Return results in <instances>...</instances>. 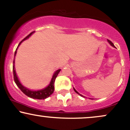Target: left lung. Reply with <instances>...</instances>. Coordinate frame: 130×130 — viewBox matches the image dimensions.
<instances>
[{
  "label": "left lung",
  "mask_w": 130,
  "mask_h": 130,
  "mask_svg": "<svg viewBox=\"0 0 130 130\" xmlns=\"http://www.w3.org/2000/svg\"><path fill=\"white\" fill-rule=\"evenodd\" d=\"M108 42L109 43V44H110V45H111V46H112V47H115V46H114V44H113V43H112L111 41H109V40H108ZM73 89H74V92H76V93H77V94H78V95H80V96H83V97H84V96H83V95H81V94H80L79 93V92H77V91L76 90V89H74V87H73Z\"/></svg>",
  "instance_id": "1"
}]
</instances>
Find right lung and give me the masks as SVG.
I'll return each instance as SVG.
<instances>
[{
    "label": "right lung",
    "instance_id": "obj_1",
    "mask_svg": "<svg viewBox=\"0 0 130 130\" xmlns=\"http://www.w3.org/2000/svg\"><path fill=\"white\" fill-rule=\"evenodd\" d=\"M34 32L29 34L28 36H27L26 38H24L23 40H22L19 44L18 46V47L16 48V50L14 53V60H13V76H14V83H16V84L17 85V86L23 92L25 95H27V96H29L30 98H34V99H38V100H44L47 98V97L50 96L52 93L54 92V82L55 80H56V78L58 74L59 73V72L60 71L61 69L57 70L56 71H55V72L54 73L53 76H52L50 84H48V86H46V87L43 88L42 89H40V90H30V89H28L25 86H24L21 83L20 80H19L17 74H16V70H15V67H14V63H15V56L16 55V53H17V50L20 44H21V43L24 40L29 38L31 35L34 34Z\"/></svg>",
    "mask_w": 130,
    "mask_h": 130
}]
</instances>
